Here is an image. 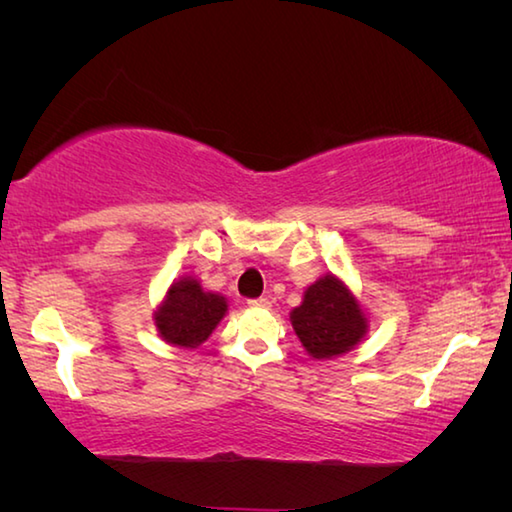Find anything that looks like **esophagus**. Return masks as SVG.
Here are the masks:
<instances>
[{
	"label": "esophagus",
	"instance_id": "esophagus-1",
	"mask_svg": "<svg viewBox=\"0 0 512 512\" xmlns=\"http://www.w3.org/2000/svg\"><path fill=\"white\" fill-rule=\"evenodd\" d=\"M248 307H250V309H268V307H271V300H268V298L248 300Z\"/></svg>",
	"mask_w": 512,
	"mask_h": 512
}]
</instances>
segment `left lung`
<instances>
[{"label": "left lung", "instance_id": "obj_1", "mask_svg": "<svg viewBox=\"0 0 512 512\" xmlns=\"http://www.w3.org/2000/svg\"><path fill=\"white\" fill-rule=\"evenodd\" d=\"M289 320L302 348L318 361L354 350L370 327L359 298L334 273H325L309 284L300 305L291 309Z\"/></svg>", "mask_w": 512, "mask_h": 512}]
</instances>
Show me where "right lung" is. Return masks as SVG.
<instances>
[{
  "label": "right lung",
  "mask_w": 512,
  "mask_h": 512,
  "mask_svg": "<svg viewBox=\"0 0 512 512\" xmlns=\"http://www.w3.org/2000/svg\"><path fill=\"white\" fill-rule=\"evenodd\" d=\"M225 314L228 300L221 293L205 291L198 277L183 275L171 282L155 307L153 323L164 343L194 350L210 339Z\"/></svg>",
  "instance_id": "add662e5"
}]
</instances>
